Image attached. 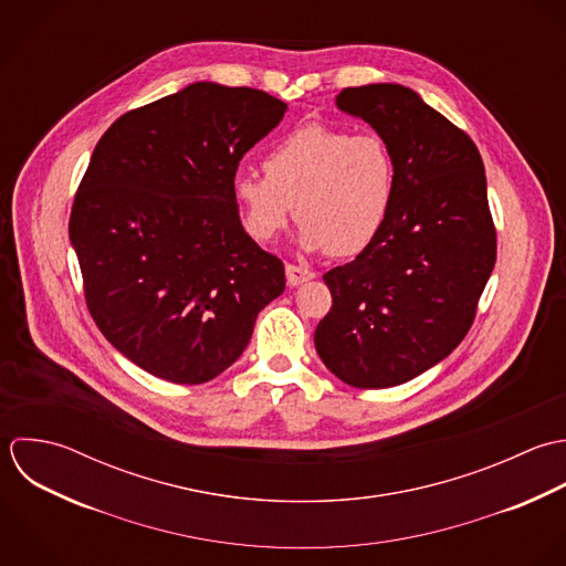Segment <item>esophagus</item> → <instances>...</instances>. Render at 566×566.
<instances>
[{
  "mask_svg": "<svg viewBox=\"0 0 566 566\" xmlns=\"http://www.w3.org/2000/svg\"><path fill=\"white\" fill-rule=\"evenodd\" d=\"M285 276H287V283H290V285H301V283L314 279L316 272H314V270H307V268H303V265L287 263V265H285Z\"/></svg>",
  "mask_w": 566,
  "mask_h": 566,
  "instance_id": "obj_1",
  "label": "esophagus"
}]
</instances>
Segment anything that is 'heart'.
Instances as JSON below:
<instances>
[{
    "label": "heart",
    "mask_w": 566,
    "mask_h": 566,
    "mask_svg": "<svg viewBox=\"0 0 566 566\" xmlns=\"http://www.w3.org/2000/svg\"><path fill=\"white\" fill-rule=\"evenodd\" d=\"M263 174L232 182L243 228L256 241H272L294 203L307 250L352 256L376 241L395 203V156L376 132L298 125L265 154Z\"/></svg>",
    "instance_id": "heart-1"
}]
</instances>
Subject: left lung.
I'll return each instance as SVG.
<instances>
[{
    "label": "left lung",
    "instance_id": "obj_1",
    "mask_svg": "<svg viewBox=\"0 0 566 566\" xmlns=\"http://www.w3.org/2000/svg\"><path fill=\"white\" fill-rule=\"evenodd\" d=\"M336 103L390 145L397 190L376 241L323 276L332 310L314 343L349 386L388 388L465 338L496 263V228L476 145L412 90L347 87Z\"/></svg>",
    "mask_w": 566,
    "mask_h": 566
}]
</instances>
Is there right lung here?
<instances>
[{
	"mask_svg": "<svg viewBox=\"0 0 566 566\" xmlns=\"http://www.w3.org/2000/svg\"><path fill=\"white\" fill-rule=\"evenodd\" d=\"M285 109L261 90L192 83L123 114L98 140L70 241L94 323L151 376H219L283 294V261L243 230L232 182Z\"/></svg>",
	"mask_w": 566,
	"mask_h": 566,
	"instance_id": "right-lung-1",
	"label": "right lung"
}]
</instances>
